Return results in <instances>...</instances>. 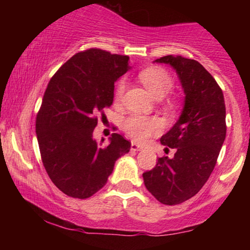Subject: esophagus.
<instances>
[{"instance_id": "34e87169", "label": "esophagus", "mask_w": 250, "mask_h": 250, "mask_svg": "<svg viewBox=\"0 0 250 250\" xmlns=\"http://www.w3.org/2000/svg\"><path fill=\"white\" fill-rule=\"evenodd\" d=\"M131 150L142 151V150H145V147H143V146H141V145H139V143L131 142Z\"/></svg>"}]
</instances>
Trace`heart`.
<instances>
[{
    "label": "heart",
    "mask_w": 250,
    "mask_h": 250,
    "mask_svg": "<svg viewBox=\"0 0 250 250\" xmlns=\"http://www.w3.org/2000/svg\"><path fill=\"white\" fill-rule=\"evenodd\" d=\"M140 80L155 99L161 100L170 93L173 88V79L162 68H147L140 73ZM125 88V80H121L116 85V99L122 96ZM125 133L137 141H146L149 137L159 134L163 129V122L159 117H146L133 115L123 123Z\"/></svg>",
    "instance_id": "1"
}]
</instances>
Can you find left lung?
<instances>
[{
  "label": "left lung",
  "instance_id": "obj_1",
  "mask_svg": "<svg viewBox=\"0 0 250 250\" xmlns=\"http://www.w3.org/2000/svg\"><path fill=\"white\" fill-rule=\"evenodd\" d=\"M154 62L176 71L185 101L179 120L160 140L175 149L174 157H160L142 176L155 199L174 206L199 193L214 170L226 139L225 97L214 77L195 60L168 55Z\"/></svg>",
  "mask_w": 250,
  "mask_h": 250
}]
</instances>
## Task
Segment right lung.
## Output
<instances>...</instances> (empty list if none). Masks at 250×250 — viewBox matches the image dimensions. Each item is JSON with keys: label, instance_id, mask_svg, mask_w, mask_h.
Here are the masks:
<instances>
[{"label": "right lung", "instance_id": "add662e5", "mask_svg": "<svg viewBox=\"0 0 250 250\" xmlns=\"http://www.w3.org/2000/svg\"><path fill=\"white\" fill-rule=\"evenodd\" d=\"M129 57L101 49L77 53L51 77L36 117L40 153L50 180L65 195L88 199L107 183L130 142L113 134L94 139L96 115L114 101L115 82L130 69Z\"/></svg>", "mask_w": 250, "mask_h": 250}]
</instances>
